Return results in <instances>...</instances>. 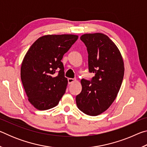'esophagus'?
<instances>
[{"label": "esophagus", "mask_w": 147, "mask_h": 147, "mask_svg": "<svg viewBox=\"0 0 147 147\" xmlns=\"http://www.w3.org/2000/svg\"><path fill=\"white\" fill-rule=\"evenodd\" d=\"M76 81V79H73V78H68V84H71L74 82Z\"/></svg>", "instance_id": "1"}]
</instances>
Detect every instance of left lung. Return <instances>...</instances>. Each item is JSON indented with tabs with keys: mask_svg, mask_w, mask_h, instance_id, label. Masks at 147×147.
Returning <instances> with one entry per match:
<instances>
[{
	"mask_svg": "<svg viewBox=\"0 0 147 147\" xmlns=\"http://www.w3.org/2000/svg\"><path fill=\"white\" fill-rule=\"evenodd\" d=\"M80 39L88 52L89 71L95 74L91 82L82 79V91L76 96L80 110L96 116L107 110L116 98L124 74L118 47L102 33L85 34Z\"/></svg>",
	"mask_w": 147,
	"mask_h": 147,
	"instance_id": "8db88e82",
	"label": "left lung"
}]
</instances>
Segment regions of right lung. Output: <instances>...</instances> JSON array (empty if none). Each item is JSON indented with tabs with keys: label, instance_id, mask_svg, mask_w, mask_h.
<instances>
[{
	"label": "right lung",
	"instance_id": "add662e5",
	"mask_svg": "<svg viewBox=\"0 0 147 147\" xmlns=\"http://www.w3.org/2000/svg\"><path fill=\"white\" fill-rule=\"evenodd\" d=\"M78 38L73 34L45 35L27 51L22 61L21 78L34 108L47 110L58 104L68 83L61 60Z\"/></svg>",
	"mask_w": 147,
	"mask_h": 147
}]
</instances>
